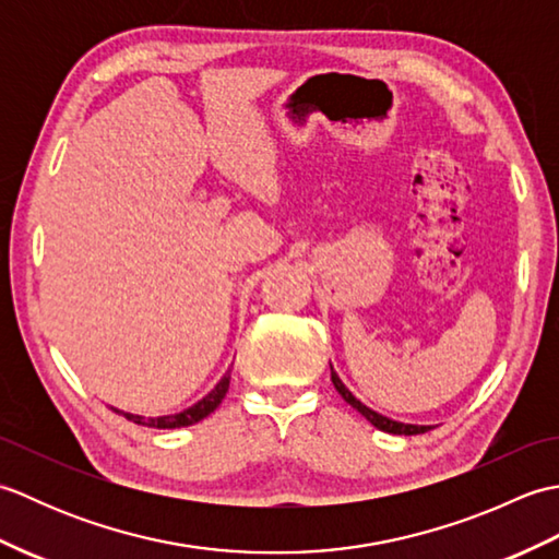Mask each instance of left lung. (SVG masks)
Here are the masks:
<instances>
[{"instance_id": "1", "label": "left lung", "mask_w": 559, "mask_h": 559, "mask_svg": "<svg viewBox=\"0 0 559 559\" xmlns=\"http://www.w3.org/2000/svg\"><path fill=\"white\" fill-rule=\"evenodd\" d=\"M331 382H334V386H336V391H338V396H341L343 401H346L350 408L358 411L367 423H372V425L377 427V430L389 432V435H420V432H427V430H430V427H432V425H413V423L391 420V418H386V415L372 411L370 406H365V403H362L360 399H355L353 391L341 382V377L336 374L334 365H331Z\"/></svg>"}]
</instances>
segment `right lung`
I'll list each match as a JSON object with an SVG mask.
<instances>
[{"label":"right lung","mask_w":559,"mask_h":559,"mask_svg":"<svg viewBox=\"0 0 559 559\" xmlns=\"http://www.w3.org/2000/svg\"><path fill=\"white\" fill-rule=\"evenodd\" d=\"M228 386H230V367H228V372H225V374L218 379V384L213 386L204 399L197 401L194 406H189V408H185V411H180V413L158 415V418H144V415L124 413V411H120V408H112V411L124 415L127 420H132V423H136V425L156 427V430H175V427H187V425H194V423H199V420H204L206 415H211L213 411H216V408L221 406V401L225 399V391H228Z\"/></svg>","instance_id":"1"}]
</instances>
